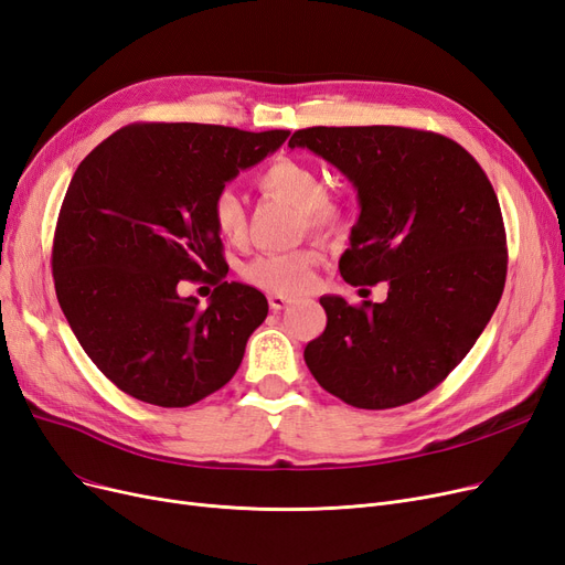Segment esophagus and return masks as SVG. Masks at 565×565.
<instances>
[{
    "mask_svg": "<svg viewBox=\"0 0 565 565\" xmlns=\"http://www.w3.org/2000/svg\"><path fill=\"white\" fill-rule=\"evenodd\" d=\"M289 303H291V299H287L282 295H270L268 297V306H270V310H274V313H278V310H285Z\"/></svg>",
    "mask_w": 565,
    "mask_h": 565,
    "instance_id": "obj_1",
    "label": "esophagus"
}]
</instances>
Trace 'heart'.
<instances>
[{
  "label": "heart",
  "instance_id": "b5f03b06",
  "mask_svg": "<svg viewBox=\"0 0 565 565\" xmlns=\"http://www.w3.org/2000/svg\"><path fill=\"white\" fill-rule=\"evenodd\" d=\"M257 186L266 196L280 199L299 210L301 224L322 236H332L341 231L345 222L343 205L329 196L324 174L310 163L297 159H276L257 174ZM210 217L220 238L226 243H238L247 228V212L236 191L222 189L210 203ZM316 255L308 249L295 252H266L252 259L243 276L249 285L274 295L295 297L301 295L313 282Z\"/></svg>",
  "mask_w": 565,
  "mask_h": 565
}]
</instances>
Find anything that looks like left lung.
I'll list each match as a JSON object with an SVG mask.
<instances>
[{"label": "left lung", "mask_w": 565, "mask_h": 565, "mask_svg": "<svg viewBox=\"0 0 565 565\" xmlns=\"http://www.w3.org/2000/svg\"><path fill=\"white\" fill-rule=\"evenodd\" d=\"M289 147L318 153L358 189L343 280L387 282L383 303L320 299L327 327L303 350L310 374L358 408L423 397L470 353L502 297L508 236L489 178L433 130L316 126Z\"/></svg>", "instance_id": "8db88e82"}]
</instances>
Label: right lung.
<instances>
[{"instance_id": "right-lung-1", "label": "right lung", "mask_w": 565, "mask_h": 565, "mask_svg": "<svg viewBox=\"0 0 565 565\" xmlns=\"http://www.w3.org/2000/svg\"><path fill=\"white\" fill-rule=\"evenodd\" d=\"M287 135L130 124L76 168L53 236L55 295L86 355L126 395L191 406L238 372L268 301L224 280L210 203ZM184 279L218 285L207 309L179 297Z\"/></svg>"}]
</instances>
